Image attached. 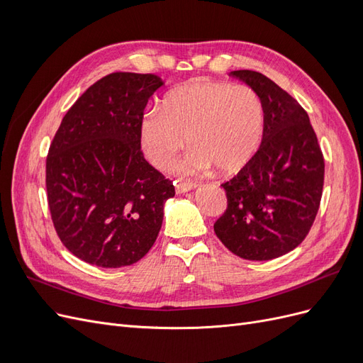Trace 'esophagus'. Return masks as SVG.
<instances>
[{
  "label": "esophagus",
  "mask_w": 363,
  "mask_h": 363,
  "mask_svg": "<svg viewBox=\"0 0 363 363\" xmlns=\"http://www.w3.org/2000/svg\"><path fill=\"white\" fill-rule=\"evenodd\" d=\"M195 188H196V183H192V182H175V191H177V194L188 192Z\"/></svg>",
  "instance_id": "esophagus-1"
}]
</instances>
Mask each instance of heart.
Masks as SVG:
<instances>
[{"label": "heart", "mask_w": 363, "mask_h": 363, "mask_svg": "<svg viewBox=\"0 0 363 363\" xmlns=\"http://www.w3.org/2000/svg\"><path fill=\"white\" fill-rule=\"evenodd\" d=\"M265 112L260 95L248 84L194 80L164 95L160 107H151L139 121V142L147 159L167 169L174 156L192 145L175 164L184 175L215 167L233 172L257 150Z\"/></svg>", "instance_id": "1"}]
</instances>
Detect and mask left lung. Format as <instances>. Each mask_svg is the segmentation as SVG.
I'll use <instances>...</instances> for the list:
<instances>
[{"mask_svg":"<svg viewBox=\"0 0 363 363\" xmlns=\"http://www.w3.org/2000/svg\"><path fill=\"white\" fill-rule=\"evenodd\" d=\"M230 75L260 95L265 123L255 156L221 184L227 208L213 230L233 255L271 260L309 235L321 203L324 157L309 116L295 98L257 71Z\"/></svg>","mask_w":363,"mask_h":363,"instance_id":"left-lung-1","label":"left lung"}]
</instances>
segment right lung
Segmentation results:
<instances>
[{
    "label": "right lung",
    "instance_id": "right-lung-1",
    "mask_svg": "<svg viewBox=\"0 0 363 363\" xmlns=\"http://www.w3.org/2000/svg\"><path fill=\"white\" fill-rule=\"evenodd\" d=\"M156 74L112 72L63 116L48 150L54 228L74 256L101 268L133 265L160 232L169 179L145 160L139 121L162 86Z\"/></svg>",
    "mask_w": 363,
    "mask_h": 363
}]
</instances>
